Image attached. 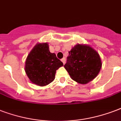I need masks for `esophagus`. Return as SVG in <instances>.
<instances>
[{"label":"esophagus","mask_w":121,"mask_h":121,"mask_svg":"<svg viewBox=\"0 0 121 121\" xmlns=\"http://www.w3.org/2000/svg\"><path fill=\"white\" fill-rule=\"evenodd\" d=\"M61 61H62L63 64H65V62H66V59H65V58H63L61 59Z\"/></svg>","instance_id":"obj_1"}]
</instances>
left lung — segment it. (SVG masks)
Masks as SVG:
<instances>
[{
  "instance_id": "8db88e82",
  "label": "left lung",
  "mask_w": 121,
  "mask_h": 121,
  "mask_svg": "<svg viewBox=\"0 0 121 121\" xmlns=\"http://www.w3.org/2000/svg\"><path fill=\"white\" fill-rule=\"evenodd\" d=\"M69 52L64 67L71 79L79 84H86L98 75L102 63L95 49L89 45L77 44Z\"/></svg>"
}]
</instances>
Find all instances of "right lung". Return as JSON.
Here are the masks:
<instances>
[{
	"instance_id": "add662e5",
	"label": "right lung",
	"mask_w": 121,
	"mask_h": 121,
	"mask_svg": "<svg viewBox=\"0 0 121 121\" xmlns=\"http://www.w3.org/2000/svg\"><path fill=\"white\" fill-rule=\"evenodd\" d=\"M63 66L54 53L49 51V44L37 43L28 54L25 70L33 84L45 86L55 79L56 70Z\"/></svg>"
}]
</instances>
